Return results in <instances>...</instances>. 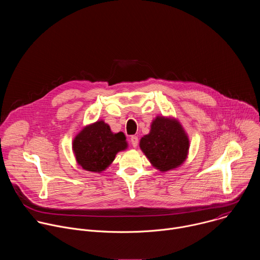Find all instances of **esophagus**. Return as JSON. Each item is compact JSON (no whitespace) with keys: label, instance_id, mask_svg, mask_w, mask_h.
<instances>
[{"label":"esophagus","instance_id":"esophagus-1","mask_svg":"<svg viewBox=\"0 0 260 260\" xmlns=\"http://www.w3.org/2000/svg\"><path fill=\"white\" fill-rule=\"evenodd\" d=\"M129 142L132 144L133 147H137L138 146V143H139V139L137 136H132L131 139H129Z\"/></svg>","mask_w":260,"mask_h":260}]
</instances>
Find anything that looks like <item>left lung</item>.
I'll list each match as a JSON object with an SVG mask.
<instances>
[{
	"label": "left lung",
	"mask_w": 260,
	"mask_h": 260,
	"mask_svg": "<svg viewBox=\"0 0 260 260\" xmlns=\"http://www.w3.org/2000/svg\"><path fill=\"white\" fill-rule=\"evenodd\" d=\"M140 147L159 171H170L186 159L189 141L180 123L171 118L156 117L150 133L140 141Z\"/></svg>",
	"instance_id": "8db88e82"
}]
</instances>
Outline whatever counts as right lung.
<instances>
[{"label": "right lung", "instance_id": "obj_1", "mask_svg": "<svg viewBox=\"0 0 260 260\" xmlns=\"http://www.w3.org/2000/svg\"><path fill=\"white\" fill-rule=\"evenodd\" d=\"M123 133L113 134L104 121L83 128L73 142L77 162L89 172H102L112 162L117 152L127 147Z\"/></svg>", "mask_w": 260, "mask_h": 260}]
</instances>
